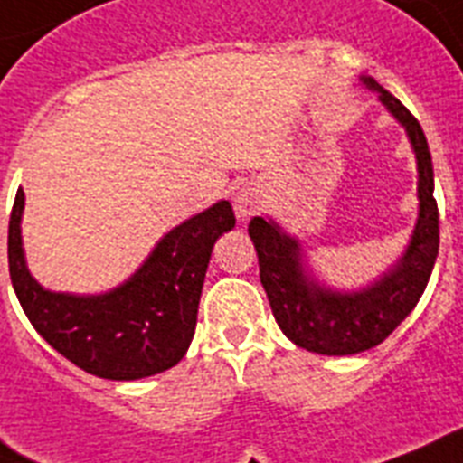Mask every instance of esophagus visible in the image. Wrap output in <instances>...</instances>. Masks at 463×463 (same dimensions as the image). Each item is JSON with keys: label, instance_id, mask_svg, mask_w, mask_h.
<instances>
[{"label": "esophagus", "instance_id": "obj_1", "mask_svg": "<svg viewBox=\"0 0 463 463\" xmlns=\"http://www.w3.org/2000/svg\"><path fill=\"white\" fill-rule=\"evenodd\" d=\"M262 203H265V196H262V191L258 186H243L234 198L236 215L241 220H246V217L255 215L258 210H262Z\"/></svg>", "mask_w": 463, "mask_h": 463}]
</instances>
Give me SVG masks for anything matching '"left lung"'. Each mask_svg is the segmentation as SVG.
Instances as JSON below:
<instances>
[{"instance_id": "8db88e82", "label": "left lung", "mask_w": 463, "mask_h": 463, "mask_svg": "<svg viewBox=\"0 0 463 463\" xmlns=\"http://www.w3.org/2000/svg\"><path fill=\"white\" fill-rule=\"evenodd\" d=\"M378 99L410 132L419 160V198L421 213L404 258L391 274L360 293L324 291L309 281L300 265V250L293 239L274 222L253 217L248 234L258 250L260 281L272 305L274 319L298 347L319 354H357L383 343L410 315L426 291L440 246V215L433 196V160L421 125L391 91L364 80Z\"/></svg>"}]
</instances>
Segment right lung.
I'll return each mask as SVG.
<instances>
[{
    "label": "right lung",
    "mask_w": 463,
    "mask_h": 463,
    "mask_svg": "<svg viewBox=\"0 0 463 463\" xmlns=\"http://www.w3.org/2000/svg\"><path fill=\"white\" fill-rule=\"evenodd\" d=\"M23 203L18 189L9 220L11 284L30 324L56 353L110 381L154 376L184 357L213 246L236 224L227 201L172 229L128 284L91 298L49 293L30 277L21 246Z\"/></svg>",
    "instance_id": "right-lung-1"
}]
</instances>
